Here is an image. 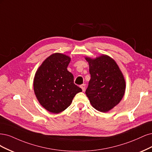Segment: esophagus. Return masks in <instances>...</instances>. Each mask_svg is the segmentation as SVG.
I'll list each match as a JSON object with an SVG mask.
<instances>
[{
	"instance_id": "obj_1",
	"label": "esophagus",
	"mask_w": 152,
	"mask_h": 152,
	"mask_svg": "<svg viewBox=\"0 0 152 152\" xmlns=\"http://www.w3.org/2000/svg\"><path fill=\"white\" fill-rule=\"evenodd\" d=\"M80 87L81 88V89L83 90V91H85V88H86V85L85 84H83L80 86Z\"/></svg>"
}]
</instances>
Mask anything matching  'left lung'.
Instances as JSON below:
<instances>
[{"label":"left lung","mask_w":152,"mask_h":152,"mask_svg":"<svg viewBox=\"0 0 152 152\" xmlns=\"http://www.w3.org/2000/svg\"><path fill=\"white\" fill-rule=\"evenodd\" d=\"M91 79L85 91L91 105L102 112L113 109L122 100L126 90L123 75L115 61L107 55L95 58L86 57Z\"/></svg>","instance_id":"left-lung-1"}]
</instances>
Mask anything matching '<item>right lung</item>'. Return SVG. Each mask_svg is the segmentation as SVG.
I'll return each instance as SVG.
<instances>
[{
	"label": "right lung",
	"mask_w": 152,
	"mask_h": 152,
	"mask_svg": "<svg viewBox=\"0 0 152 152\" xmlns=\"http://www.w3.org/2000/svg\"><path fill=\"white\" fill-rule=\"evenodd\" d=\"M71 58L60 53H53L37 71L33 89L40 105L47 110L58 114L66 109L81 88L74 83V76L67 67Z\"/></svg>",
	"instance_id": "obj_1"
}]
</instances>
